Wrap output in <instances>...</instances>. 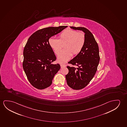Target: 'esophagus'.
Masks as SVG:
<instances>
[{
	"instance_id": "esophagus-1",
	"label": "esophagus",
	"mask_w": 127,
	"mask_h": 127,
	"mask_svg": "<svg viewBox=\"0 0 127 127\" xmlns=\"http://www.w3.org/2000/svg\"><path fill=\"white\" fill-rule=\"evenodd\" d=\"M60 66L61 68H64V67L65 66L63 64H61Z\"/></svg>"
}]
</instances>
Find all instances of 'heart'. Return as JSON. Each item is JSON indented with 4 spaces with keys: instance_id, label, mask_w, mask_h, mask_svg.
Wrapping results in <instances>:
<instances>
[{
    "instance_id": "obj_1",
    "label": "heart",
    "mask_w": 127,
    "mask_h": 127,
    "mask_svg": "<svg viewBox=\"0 0 127 127\" xmlns=\"http://www.w3.org/2000/svg\"><path fill=\"white\" fill-rule=\"evenodd\" d=\"M59 39L54 37L49 38L48 43L55 54H58L64 44L65 49L61 51L58 56L59 63H64L70 59L73 55L78 54L82 50L85 42L84 33L72 29H67L59 35Z\"/></svg>"
}]
</instances>
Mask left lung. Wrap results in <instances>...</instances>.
Listing matches in <instances>:
<instances>
[{
  "label": "left lung",
  "instance_id": "1",
  "mask_svg": "<svg viewBox=\"0 0 127 127\" xmlns=\"http://www.w3.org/2000/svg\"><path fill=\"white\" fill-rule=\"evenodd\" d=\"M85 33V42L80 52L68 62L75 67L67 66L68 72L65 76L67 84L74 90H80L90 83L97 70L100 56L98 44L92 32L84 27H70Z\"/></svg>",
  "mask_w": 127,
  "mask_h": 127
}]
</instances>
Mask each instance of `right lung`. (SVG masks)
Wrapping results in <instances>:
<instances>
[{
	"label": "right lung",
	"mask_w": 127,
	"mask_h": 127,
	"mask_svg": "<svg viewBox=\"0 0 127 127\" xmlns=\"http://www.w3.org/2000/svg\"><path fill=\"white\" fill-rule=\"evenodd\" d=\"M67 27L60 26L39 29L28 40L24 49L22 65L28 80L34 88L40 90L48 88L60 69L59 64H51L56 57L48 40Z\"/></svg>",
	"instance_id": "obj_1"
}]
</instances>
